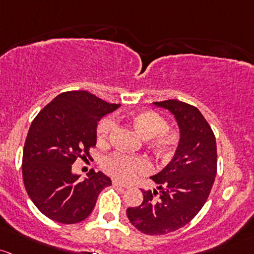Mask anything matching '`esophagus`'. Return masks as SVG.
I'll use <instances>...</instances> for the list:
<instances>
[{"mask_svg": "<svg viewBox=\"0 0 254 254\" xmlns=\"http://www.w3.org/2000/svg\"><path fill=\"white\" fill-rule=\"evenodd\" d=\"M112 183H113V186H116V187H119V188H127V186L123 185V183L118 182V181H116V180H113V181H112Z\"/></svg>", "mask_w": 254, "mask_h": 254, "instance_id": "obj_1", "label": "esophagus"}]
</instances>
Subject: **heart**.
<instances>
[{
  "label": "heart",
  "instance_id": "obj_1",
  "mask_svg": "<svg viewBox=\"0 0 254 254\" xmlns=\"http://www.w3.org/2000/svg\"><path fill=\"white\" fill-rule=\"evenodd\" d=\"M127 121L143 138L148 141L149 147L161 157H170L177 148L181 133L176 129H168V123L161 114L155 111H138L130 114ZM114 129V121L106 118L97 125V140L100 143L108 141ZM102 169L110 176L129 182L138 175H144L150 170V164L144 157H129L122 153H113L106 157L101 163Z\"/></svg>",
  "mask_w": 254,
  "mask_h": 254
}]
</instances>
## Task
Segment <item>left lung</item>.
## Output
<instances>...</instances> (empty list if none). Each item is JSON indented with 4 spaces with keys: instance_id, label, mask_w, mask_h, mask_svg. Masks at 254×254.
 Returning <instances> with one entry per match:
<instances>
[{
    "instance_id": "8db88e82",
    "label": "left lung",
    "mask_w": 254,
    "mask_h": 254,
    "mask_svg": "<svg viewBox=\"0 0 254 254\" xmlns=\"http://www.w3.org/2000/svg\"><path fill=\"white\" fill-rule=\"evenodd\" d=\"M174 114L181 140L174 158L152 176L154 190H143V201L129 207L127 214L137 230L147 235H164L185 227L205 205L217 174L214 133L201 112L178 101L153 102Z\"/></svg>"
}]
</instances>
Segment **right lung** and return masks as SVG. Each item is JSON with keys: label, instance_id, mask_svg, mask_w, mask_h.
<instances>
[{"label": "right lung", "instance_id": "right-lung-1", "mask_svg": "<svg viewBox=\"0 0 254 254\" xmlns=\"http://www.w3.org/2000/svg\"><path fill=\"white\" fill-rule=\"evenodd\" d=\"M121 105L84 90L61 93L36 116L23 153L25 189L44 216L63 224L84 221L111 178L90 170L79 180L72 172L78 157L96 144L97 122Z\"/></svg>", "mask_w": 254, "mask_h": 254}]
</instances>
